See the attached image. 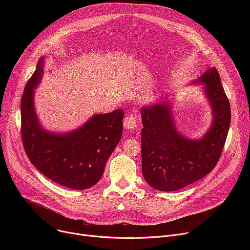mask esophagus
<instances>
[{
  "mask_svg": "<svg viewBox=\"0 0 250 250\" xmlns=\"http://www.w3.org/2000/svg\"><path fill=\"white\" fill-rule=\"evenodd\" d=\"M137 124H138V122H137L136 118L134 116H132L131 114L126 115L124 120V126L125 128H133L137 125Z\"/></svg>",
  "mask_w": 250,
  "mask_h": 250,
  "instance_id": "1",
  "label": "esophagus"
}]
</instances>
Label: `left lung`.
I'll return each instance as SVG.
<instances>
[{"mask_svg": "<svg viewBox=\"0 0 250 250\" xmlns=\"http://www.w3.org/2000/svg\"><path fill=\"white\" fill-rule=\"evenodd\" d=\"M194 83L204 90L212 111V124L199 140L176 129L169 102L141 109L142 174L161 192L182 189L205 177L217 165L230 125V105L216 67L208 69Z\"/></svg>", "mask_w": 250, "mask_h": 250, "instance_id": "8db88e82", "label": "left lung"}]
</instances>
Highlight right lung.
I'll return each instance as SVG.
<instances>
[{
    "label": "right lung",
    "instance_id": "add662e5",
    "mask_svg": "<svg viewBox=\"0 0 250 250\" xmlns=\"http://www.w3.org/2000/svg\"><path fill=\"white\" fill-rule=\"evenodd\" d=\"M44 58L27 81L21 101V138L33 166L48 179L67 188L84 190L94 186L123 134L124 111L93 116L78 129L64 134L44 130L34 111V87L42 79Z\"/></svg>",
    "mask_w": 250,
    "mask_h": 250
}]
</instances>
